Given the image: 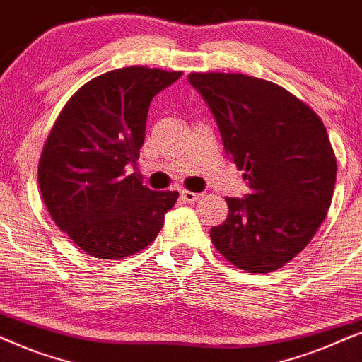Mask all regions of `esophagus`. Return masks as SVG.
<instances>
[{"label":"esophagus","instance_id":"obj_1","mask_svg":"<svg viewBox=\"0 0 362 362\" xmlns=\"http://www.w3.org/2000/svg\"><path fill=\"white\" fill-rule=\"evenodd\" d=\"M202 197V194H195V192H190V190H182L180 192V199L184 200L187 204H194L197 200Z\"/></svg>","mask_w":362,"mask_h":362}]
</instances>
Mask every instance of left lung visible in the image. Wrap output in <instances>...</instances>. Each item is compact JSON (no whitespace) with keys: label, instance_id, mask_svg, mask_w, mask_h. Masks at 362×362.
I'll return each instance as SVG.
<instances>
[{"label":"left lung","instance_id":"obj_1","mask_svg":"<svg viewBox=\"0 0 362 362\" xmlns=\"http://www.w3.org/2000/svg\"><path fill=\"white\" fill-rule=\"evenodd\" d=\"M189 81L250 189L227 197L228 217L210 239L242 271H277L309 244L331 205L337 165L324 123L272 81L242 73H190Z\"/></svg>","mask_w":362,"mask_h":362}]
</instances>
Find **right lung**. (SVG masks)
Masks as SVG:
<instances>
[{"mask_svg": "<svg viewBox=\"0 0 362 362\" xmlns=\"http://www.w3.org/2000/svg\"><path fill=\"white\" fill-rule=\"evenodd\" d=\"M180 76L147 66L103 73L68 100L49 132L41 197L59 230L91 257L140 252L177 202L178 192L150 190L127 165L140 155L152 98Z\"/></svg>", "mask_w": 362, "mask_h": 362, "instance_id": "right-lung-1", "label": "right lung"}]
</instances>
